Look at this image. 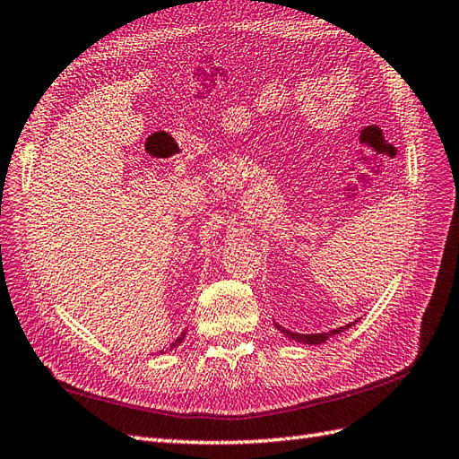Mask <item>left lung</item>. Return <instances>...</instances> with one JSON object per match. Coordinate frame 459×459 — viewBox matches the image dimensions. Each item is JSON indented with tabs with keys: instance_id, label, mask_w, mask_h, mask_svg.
I'll list each match as a JSON object with an SVG mask.
<instances>
[{
	"instance_id": "1",
	"label": "left lung",
	"mask_w": 459,
	"mask_h": 459,
	"mask_svg": "<svg viewBox=\"0 0 459 459\" xmlns=\"http://www.w3.org/2000/svg\"><path fill=\"white\" fill-rule=\"evenodd\" d=\"M357 322V320H355ZM355 322H351V325H348V326H340V328H336V330H330V332H320V333H297V332H291V330H286L283 326H280V325H276V328L281 332V333H286L288 338H291V340H295V342H301V343H308V345H316V343H325L330 336H333V333H340V332H343V330H348V328H351Z\"/></svg>"
}]
</instances>
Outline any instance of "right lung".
<instances>
[{
  "mask_svg": "<svg viewBox=\"0 0 459 459\" xmlns=\"http://www.w3.org/2000/svg\"><path fill=\"white\" fill-rule=\"evenodd\" d=\"M183 338H185V332H181V336L176 340V342H173L171 345H169V350H173V348H178V345L183 342Z\"/></svg>",
  "mask_w": 459,
  "mask_h": 459,
  "instance_id": "1",
  "label": "right lung"
}]
</instances>
